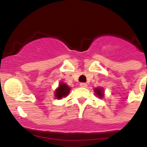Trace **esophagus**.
Here are the masks:
<instances>
[{
	"label": "esophagus",
	"instance_id": "obj_1",
	"mask_svg": "<svg viewBox=\"0 0 147 147\" xmlns=\"http://www.w3.org/2000/svg\"><path fill=\"white\" fill-rule=\"evenodd\" d=\"M80 87H83V88H86L87 84L86 83H81L80 84Z\"/></svg>",
	"mask_w": 147,
	"mask_h": 147
}]
</instances>
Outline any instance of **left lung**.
<instances>
[{"mask_svg": "<svg viewBox=\"0 0 147 147\" xmlns=\"http://www.w3.org/2000/svg\"><path fill=\"white\" fill-rule=\"evenodd\" d=\"M94 92L100 98H102L103 96H104V92H103V90L102 88H94Z\"/></svg>", "mask_w": 147, "mask_h": 147, "instance_id": "left-lung-1", "label": "left lung"}]
</instances>
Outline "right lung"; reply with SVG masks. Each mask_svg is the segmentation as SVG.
<instances>
[{
	"label": "right lung",
	"mask_w": 147,
	"mask_h": 147,
	"mask_svg": "<svg viewBox=\"0 0 147 147\" xmlns=\"http://www.w3.org/2000/svg\"><path fill=\"white\" fill-rule=\"evenodd\" d=\"M69 92H70V88L66 83H61L59 87L55 90V96L57 99L60 100L63 97H66L69 94Z\"/></svg>",
	"instance_id": "add662e5"
}]
</instances>
